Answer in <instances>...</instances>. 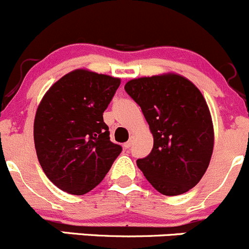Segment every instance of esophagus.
I'll list each match as a JSON object with an SVG mask.
<instances>
[{
	"label": "esophagus",
	"mask_w": 249,
	"mask_h": 249,
	"mask_svg": "<svg viewBox=\"0 0 249 249\" xmlns=\"http://www.w3.org/2000/svg\"><path fill=\"white\" fill-rule=\"evenodd\" d=\"M132 143H133V142L128 141V142H127V143L123 144V146H124V149H129V148H131V146H132Z\"/></svg>",
	"instance_id": "34e87169"
}]
</instances>
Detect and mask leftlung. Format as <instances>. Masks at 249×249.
<instances>
[{
	"mask_svg": "<svg viewBox=\"0 0 249 249\" xmlns=\"http://www.w3.org/2000/svg\"><path fill=\"white\" fill-rule=\"evenodd\" d=\"M124 90L141 106L154 137L150 154L137 160L141 171L164 196L188 192L207 171L214 148L204 96L174 73L132 79Z\"/></svg>",
	"mask_w": 249,
	"mask_h": 249,
	"instance_id": "left-lung-1",
	"label": "left lung"
}]
</instances>
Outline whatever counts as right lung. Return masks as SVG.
<instances>
[{
    "label": "right lung",
    "mask_w": 249,
    "mask_h": 249,
    "mask_svg": "<svg viewBox=\"0 0 249 249\" xmlns=\"http://www.w3.org/2000/svg\"><path fill=\"white\" fill-rule=\"evenodd\" d=\"M121 80L87 70L63 75L36 110L34 143L39 162L52 183L82 196L95 188L122 148L110 141L103 113Z\"/></svg>",
    "instance_id": "add662e5"
}]
</instances>
